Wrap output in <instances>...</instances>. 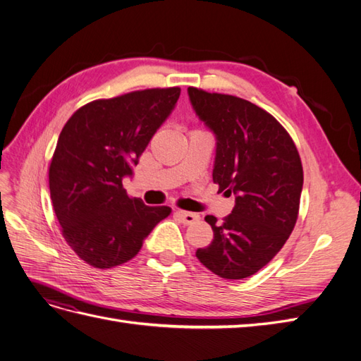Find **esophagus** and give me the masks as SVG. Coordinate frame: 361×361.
<instances>
[{"label": "esophagus", "mask_w": 361, "mask_h": 361, "mask_svg": "<svg viewBox=\"0 0 361 361\" xmlns=\"http://www.w3.org/2000/svg\"><path fill=\"white\" fill-rule=\"evenodd\" d=\"M174 214H176V216L179 218V220H180L183 224H192V223H195V221H199V218H200L199 214L187 212V211H176Z\"/></svg>", "instance_id": "obj_1"}]
</instances>
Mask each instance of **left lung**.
<instances>
[{
    "label": "left lung",
    "mask_w": 361,
    "mask_h": 361,
    "mask_svg": "<svg viewBox=\"0 0 361 361\" xmlns=\"http://www.w3.org/2000/svg\"><path fill=\"white\" fill-rule=\"evenodd\" d=\"M188 94L216 138L214 183L235 194L233 211L221 224L204 216L214 239L195 256L223 279H247L279 253L297 223L304 180L300 154L288 130L260 106L195 87Z\"/></svg>",
    "instance_id": "obj_1"
}]
</instances>
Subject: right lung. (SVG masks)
Returning <instances> with one entry per match:
<instances>
[{
    "label": "right lung",
    "mask_w": 361,
    "mask_h": 361,
    "mask_svg": "<svg viewBox=\"0 0 361 361\" xmlns=\"http://www.w3.org/2000/svg\"><path fill=\"white\" fill-rule=\"evenodd\" d=\"M179 87L130 92L76 110L61 129L49 191L63 238L85 264L105 269L138 255L171 212L130 199L122 179L176 105Z\"/></svg>",
    "instance_id": "obj_1"
}]
</instances>
